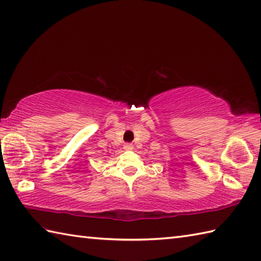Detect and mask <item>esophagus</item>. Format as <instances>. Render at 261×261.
I'll return each mask as SVG.
<instances>
[{"label": "esophagus", "instance_id": "34e87169", "mask_svg": "<svg viewBox=\"0 0 261 261\" xmlns=\"http://www.w3.org/2000/svg\"><path fill=\"white\" fill-rule=\"evenodd\" d=\"M123 148L125 150H131V149H134V146H132L131 144H125Z\"/></svg>", "mask_w": 261, "mask_h": 261}]
</instances>
